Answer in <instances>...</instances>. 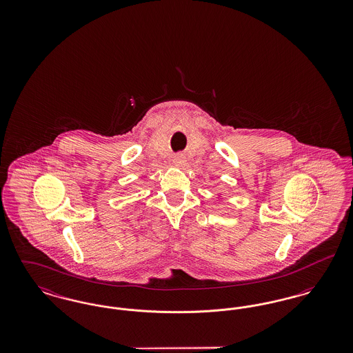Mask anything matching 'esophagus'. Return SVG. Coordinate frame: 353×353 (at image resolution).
<instances>
[{
    "label": "esophagus",
    "mask_w": 353,
    "mask_h": 353,
    "mask_svg": "<svg viewBox=\"0 0 353 353\" xmlns=\"http://www.w3.org/2000/svg\"><path fill=\"white\" fill-rule=\"evenodd\" d=\"M173 163H174V165H177V167H183V165H185V163H186V157H185L183 153H179V154H176V156L173 157Z\"/></svg>",
    "instance_id": "34e87169"
}]
</instances>
